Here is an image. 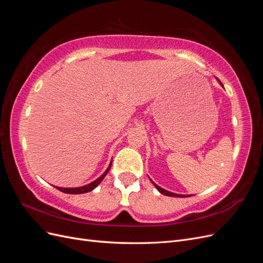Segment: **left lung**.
<instances>
[{
	"label": "left lung",
	"mask_w": 263,
	"mask_h": 263,
	"mask_svg": "<svg viewBox=\"0 0 263 263\" xmlns=\"http://www.w3.org/2000/svg\"><path fill=\"white\" fill-rule=\"evenodd\" d=\"M219 81V80H218ZM219 83L222 85V83L219 81ZM154 183V182H153ZM154 185L156 186V189L159 191V192H160L161 194H164V195H166V196H173V197H185L186 195H180V194H176V193H172V192H169V191H165L164 189H162V187H160V186H158L157 184H155L154 183ZM190 196V195H189Z\"/></svg>",
	"instance_id": "1"
}]
</instances>
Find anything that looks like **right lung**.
I'll list each match as a JSON object with an SVG mask.
<instances>
[{"label":"right lung","mask_w":263,"mask_h":263,"mask_svg":"<svg viewBox=\"0 0 263 263\" xmlns=\"http://www.w3.org/2000/svg\"><path fill=\"white\" fill-rule=\"evenodd\" d=\"M109 169H110V164H109V166H108V169H107L104 173H103L99 179H97L95 181H93L92 183H90V184H86V185H84V186H80V187H71V189L58 187V186H55V187H57L59 191H61V192L68 193V194H82V193L90 192V191H92L93 189H95V187H97V186L100 184V183L102 182V180L104 179V177L106 176L107 172L109 171Z\"/></svg>","instance_id":"obj_1"}]
</instances>
